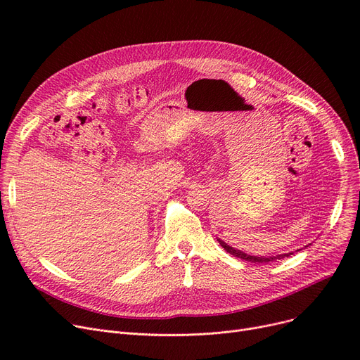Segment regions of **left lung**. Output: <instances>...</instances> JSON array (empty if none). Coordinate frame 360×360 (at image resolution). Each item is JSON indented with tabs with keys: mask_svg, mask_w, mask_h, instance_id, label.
I'll list each match as a JSON object with an SVG mask.
<instances>
[{
	"mask_svg": "<svg viewBox=\"0 0 360 360\" xmlns=\"http://www.w3.org/2000/svg\"><path fill=\"white\" fill-rule=\"evenodd\" d=\"M219 242H220V245L221 247L228 251L229 254H232L233 257H238V258H240V259H245V261H251V262H255V264H264V262H269V261H274V259H281V258H285V257H289L290 254H283V255H277V257H254V255H248V254H243V252H240V251H238V250H233L232 247H229L228 243H224L223 240H220L219 239Z\"/></svg>",
	"mask_w": 360,
	"mask_h": 360,
	"instance_id": "1",
	"label": "left lung"
}]
</instances>
